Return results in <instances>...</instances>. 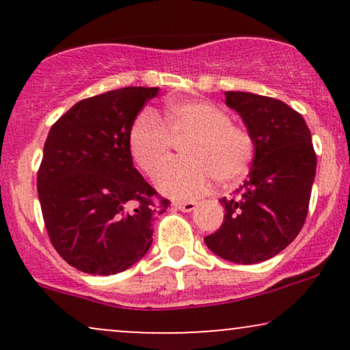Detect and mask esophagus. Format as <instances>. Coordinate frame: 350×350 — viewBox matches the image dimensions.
I'll list each match as a JSON object with an SVG mask.
<instances>
[{
	"label": "esophagus",
	"mask_w": 350,
	"mask_h": 350,
	"mask_svg": "<svg viewBox=\"0 0 350 350\" xmlns=\"http://www.w3.org/2000/svg\"><path fill=\"white\" fill-rule=\"evenodd\" d=\"M196 206H198V204L191 202V200H187V202H174V207L183 212H192L196 208Z\"/></svg>",
	"instance_id": "1"
}]
</instances>
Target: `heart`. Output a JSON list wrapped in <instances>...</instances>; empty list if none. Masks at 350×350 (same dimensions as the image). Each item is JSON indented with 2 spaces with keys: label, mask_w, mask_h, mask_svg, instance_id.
Segmentation results:
<instances>
[{
  "label": "heart",
  "mask_w": 350,
  "mask_h": 350,
  "mask_svg": "<svg viewBox=\"0 0 350 350\" xmlns=\"http://www.w3.org/2000/svg\"><path fill=\"white\" fill-rule=\"evenodd\" d=\"M180 142L184 158L167 164L156 183L164 194L187 199L217 183L230 184L248 171L255 156L252 135L230 122L222 108L200 100L172 102L166 126L152 110L139 111L128 133L131 158L144 174L156 176Z\"/></svg>",
  "instance_id": "b5f03b06"
}]
</instances>
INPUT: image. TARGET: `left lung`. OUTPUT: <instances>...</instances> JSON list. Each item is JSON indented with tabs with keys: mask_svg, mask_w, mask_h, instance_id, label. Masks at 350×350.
I'll list each match as a JSON object with an SVG mask.
<instances>
[{
	"mask_svg": "<svg viewBox=\"0 0 350 350\" xmlns=\"http://www.w3.org/2000/svg\"><path fill=\"white\" fill-rule=\"evenodd\" d=\"M255 143L248 179L234 198L220 199L224 222L204 242L228 262L250 265L278 255L304 226L316 176L311 131L281 100L226 92Z\"/></svg>",
	"mask_w": 350,
	"mask_h": 350,
	"instance_id": "obj_1",
	"label": "left lung"
}]
</instances>
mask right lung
<instances>
[{
    "instance_id": "right-lung-1",
    "label": "right lung",
    "mask_w": 350,
    "mask_h": 350,
    "mask_svg": "<svg viewBox=\"0 0 350 350\" xmlns=\"http://www.w3.org/2000/svg\"><path fill=\"white\" fill-rule=\"evenodd\" d=\"M158 88L124 87L80 100L52 124L38 194L47 235L77 270L115 275L150 250L151 224L166 212L133 167L128 133Z\"/></svg>"
}]
</instances>
